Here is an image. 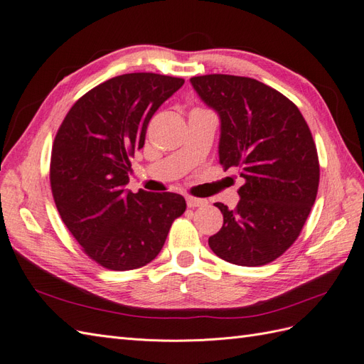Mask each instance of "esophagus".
I'll return each mask as SVG.
<instances>
[{
	"label": "esophagus",
	"mask_w": 364,
	"mask_h": 364,
	"mask_svg": "<svg viewBox=\"0 0 364 364\" xmlns=\"http://www.w3.org/2000/svg\"><path fill=\"white\" fill-rule=\"evenodd\" d=\"M186 203H188L189 207H201L207 204V200L196 198V196H186Z\"/></svg>",
	"instance_id": "1"
}]
</instances>
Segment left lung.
<instances>
[{"label": "left lung", "mask_w": 364, "mask_h": 364, "mask_svg": "<svg viewBox=\"0 0 364 364\" xmlns=\"http://www.w3.org/2000/svg\"><path fill=\"white\" fill-rule=\"evenodd\" d=\"M221 119L220 163L245 180L233 210L209 237L224 261L259 267L294 244L313 207L320 180L316 143L302 112L282 92L252 77L205 75L191 79Z\"/></svg>", "instance_id": "obj_1"}]
</instances>
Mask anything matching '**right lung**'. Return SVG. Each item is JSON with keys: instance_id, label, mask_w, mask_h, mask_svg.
Masks as SVG:
<instances>
[{"instance_id": "add662e5", "label": "right lung", "mask_w": 364, "mask_h": 364, "mask_svg": "<svg viewBox=\"0 0 364 364\" xmlns=\"http://www.w3.org/2000/svg\"><path fill=\"white\" fill-rule=\"evenodd\" d=\"M183 84L155 73L108 79L70 108L56 132L50 186L60 220L82 252L108 269L154 261L186 210L178 193L124 191L151 117Z\"/></svg>"}]
</instances>
